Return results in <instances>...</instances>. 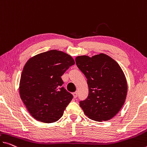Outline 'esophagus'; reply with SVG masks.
I'll use <instances>...</instances> for the list:
<instances>
[{
	"mask_svg": "<svg viewBox=\"0 0 147 147\" xmlns=\"http://www.w3.org/2000/svg\"><path fill=\"white\" fill-rule=\"evenodd\" d=\"M73 95H74V98H77V97H78V91H76V92H74V93H73Z\"/></svg>",
	"mask_w": 147,
	"mask_h": 147,
	"instance_id": "obj_1",
	"label": "esophagus"
}]
</instances>
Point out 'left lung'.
Listing matches in <instances>:
<instances>
[{"label":"left lung","instance_id":"1","mask_svg":"<svg viewBox=\"0 0 147 147\" xmlns=\"http://www.w3.org/2000/svg\"><path fill=\"white\" fill-rule=\"evenodd\" d=\"M78 68L87 79L89 94L80 105L92 120H109L116 116L125 102L127 85L119 64L105 54L90 58L78 56Z\"/></svg>","mask_w":147,"mask_h":147}]
</instances>
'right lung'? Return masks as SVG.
Here are the masks:
<instances>
[{
  "instance_id": "obj_1",
  "label": "right lung",
  "mask_w": 147,
  "mask_h": 147,
  "mask_svg": "<svg viewBox=\"0 0 147 147\" xmlns=\"http://www.w3.org/2000/svg\"><path fill=\"white\" fill-rule=\"evenodd\" d=\"M75 62L62 51L51 50L29 59L20 83V94L31 116L45 123L58 121L73 98L61 78Z\"/></svg>"
}]
</instances>
